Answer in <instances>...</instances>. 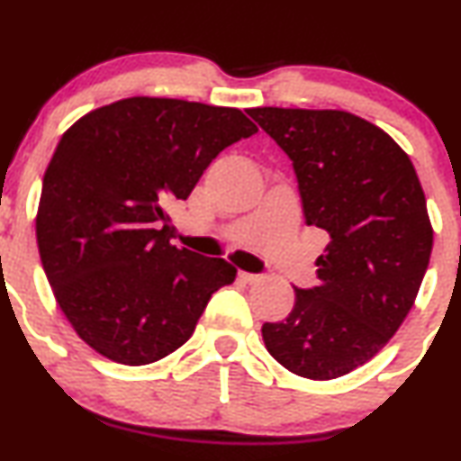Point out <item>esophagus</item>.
I'll use <instances>...</instances> for the list:
<instances>
[{
  "label": "esophagus",
  "mask_w": 461,
  "mask_h": 461,
  "mask_svg": "<svg viewBox=\"0 0 461 461\" xmlns=\"http://www.w3.org/2000/svg\"><path fill=\"white\" fill-rule=\"evenodd\" d=\"M240 281H245V284H258V281H262V275H253V273H240Z\"/></svg>",
  "instance_id": "esophagus-1"
}]
</instances>
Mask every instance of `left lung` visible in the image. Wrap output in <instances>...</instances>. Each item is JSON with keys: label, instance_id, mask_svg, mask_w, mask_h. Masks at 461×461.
I'll return each instance as SVG.
<instances>
[{"label": "left lung", "instance_id": "8db88e82", "mask_svg": "<svg viewBox=\"0 0 461 461\" xmlns=\"http://www.w3.org/2000/svg\"><path fill=\"white\" fill-rule=\"evenodd\" d=\"M292 158L307 225L329 234L320 284L294 287L266 350L292 374L335 380L374 358L412 309L434 230L412 160L371 122L337 109L247 111Z\"/></svg>", "mask_w": 461, "mask_h": 461}]
</instances>
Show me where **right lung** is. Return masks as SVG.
Masks as SVG:
<instances>
[{
    "mask_svg": "<svg viewBox=\"0 0 461 461\" xmlns=\"http://www.w3.org/2000/svg\"><path fill=\"white\" fill-rule=\"evenodd\" d=\"M253 132L240 109L149 96L94 109L64 132L36 240L55 301L92 350L132 367L165 358L234 284L230 262L171 245L167 206Z\"/></svg>",
    "mask_w": 461,
    "mask_h": 461,
    "instance_id": "1",
    "label": "right lung"
}]
</instances>
